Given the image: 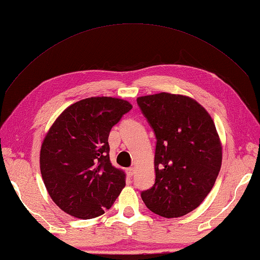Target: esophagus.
Returning <instances> with one entry per match:
<instances>
[{"label":"esophagus","instance_id":"1","mask_svg":"<svg viewBox=\"0 0 260 260\" xmlns=\"http://www.w3.org/2000/svg\"><path fill=\"white\" fill-rule=\"evenodd\" d=\"M126 172H127V175H128V177H133L134 173H135L134 167H129V169H127Z\"/></svg>","mask_w":260,"mask_h":260}]
</instances>
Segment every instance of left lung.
<instances>
[{"label": "left lung", "mask_w": 260, "mask_h": 260, "mask_svg": "<svg viewBox=\"0 0 260 260\" xmlns=\"http://www.w3.org/2000/svg\"><path fill=\"white\" fill-rule=\"evenodd\" d=\"M155 132V184L141 197L147 208L165 218L191 212L214 186L222 147L209 112L184 95L159 93L138 98Z\"/></svg>", "instance_id": "8db88e82"}]
</instances>
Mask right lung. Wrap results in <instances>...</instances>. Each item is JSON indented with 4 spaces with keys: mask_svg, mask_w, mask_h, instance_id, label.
I'll use <instances>...</instances> for the list:
<instances>
[{
    "mask_svg": "<svg viewBox=\"0 0 260 260\" xmlns=\"http://www.w3.org/2000/svg\"><path fill=\"white\" fill-rule=\"evenodd\" d=\"M133 108L128 101L89 98L61 112L43 139L40 170L47 191L64 212L100 217L125 187L126 174L110 161L109 134Z\"/></svg>",
    "mask_w": 260,
    "mask_h": 260,
    "instance_id": "right-lung-1",
    "label": "right lung"
}]
</instances>
